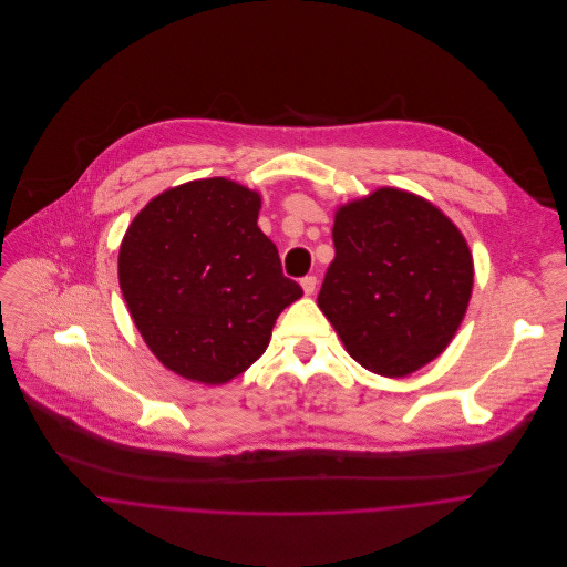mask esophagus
<instances>
[{"mask_svg": "<svg viewBox=\"0 0 567 567\" xmlns=\"http://www.w3.org/2000/svg\"><path fill=\"white\" fill-rule=\"evenodd\" d=\"M301 288H303V295H312L315 292V288H317V277H303L301 279Z\"/></svg>", "mask_w": 567, "mask_h": 567, "instance_id": "esophagus-1", "label": "esophagus"}]
</instances>
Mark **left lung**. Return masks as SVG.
I'll return each mask as SVG.
<instances>
[{
    "mask_svg": "<svg viewBox=\"0 0 567 567\" xmlns=\"http://www.w3.org/2000/svg\"><path fill=\"white\" fill-rule=\"evenodd\" d=\"M332 244L317 303L349 355L384 378L433 362L461 328L474 288L456 223L413 192L380 187L337 207Z\"/></svg>",
    "mask_w": 567,
    "mask_h": 567,
    "instance_id": "obj_1",
    "label": "left lung"
}]
</instances>
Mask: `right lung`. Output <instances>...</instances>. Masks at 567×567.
Wrapping results in <instances>:
<instances>
[{
    "instance_id": "1",
    "label": "right lung",
    "mask_w": 567,
    "mask_h": 567,
    "mask_svg": "<svg viewBox=\"0 0 567 567\" xmlns=\"http://www.w3.org/2000/svg\"><path fill=\"white\" fill-rule=\"evenodd\" d=\"M261 194L198 178L154 196L130 223L118 281L150 351L176 375L218 386L252 367L279 312L303 290L259 230Z\"/></svg>"
}]
</instances>
